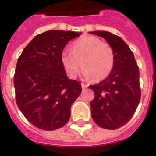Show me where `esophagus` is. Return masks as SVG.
Returning a JSON list of instances; mask_svg holds the SVG:
<instances>
[{"label":"esophagus","mask_w":156,"mask_h":156,"mask_svg":"<svg viewBox=\"0 0 156 156\" xmlns=\"http://www.w3.org/2000/svg\"><path fill=\"white\" fill-rule=\"evenodd\" d=\"M87 86L85 85V84H83V83H82V87H83V89H85V88H87Z\"/></svg>","instance_id":"34e87169"}]
</instances>
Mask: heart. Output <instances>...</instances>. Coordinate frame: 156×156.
<instances>
[{"instance_id": "obj_1", "label": "heart", "mask_w": 156, "mask_h": 156, "mask_svg": "<svg viewBox=\"0 0 156 156\" xmlns=\"http://www.w3.org/2000/svg\"><path fill=\"white\" fill-rule=\"evenodd\" d=\"M61 62L70 78H75L83 68V75L101 81L113 69L115 55L112 48L97 38L88 37L73 43L72 51L65 49L61 53Z\"/></svg>"}]
</instances>
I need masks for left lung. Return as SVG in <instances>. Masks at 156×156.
Wrapping results in <instances>:
<instances>
[{"label": "left lung", "mask_w": 156, "mask_h": 156, "mask_svg": "<svg viewBox=\"0 0 156 156\" xmlns=\"http://www.w3.org/2000/svg\"><path fill=\"white\" fill-rule=\"evenodd\" d=\"M90 33L104 38L115 55L110 74L100 83L90 86L95 92L90 102L91 116L100 127L116 129L132 118L139 104V69L133 52L120 36L104 30Z\"/></svg>", "instance_id": "8db88e82"}]
</instances>
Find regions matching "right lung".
<instances>
[{
    "label": "right lung",
    "mask_w": 156,
    "mask_h": 156,
    "mask_svg": "<svg viewBox=\"0 0 156 156\" xmlns=\"http://www.w3.org/2000/svg\"><path fill=\"white\" fill-rule=\"evenodd\" d=\"M80 32L51 30L37 35L18 59L13 84L16 102L28 121L44 130H55L70 117L81 83L67 77L61 62L66 44Z\"/></svg>",
    "instance_id": "obj_1"
}]
</instances>
